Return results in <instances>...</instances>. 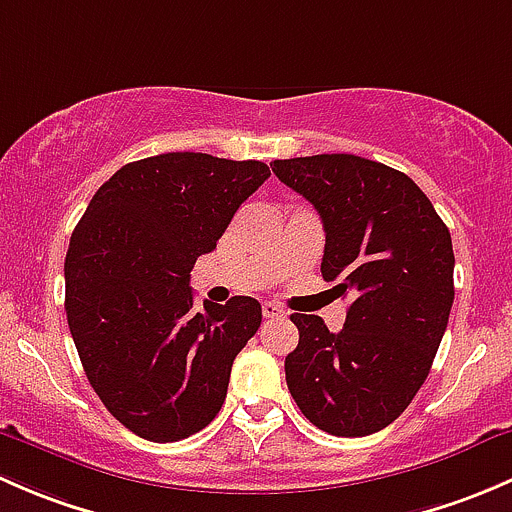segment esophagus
Instances as JSON below:
<instances>
[{"label":"esophagus","mask_w":512,"mask_h":512,"mask_svg":"<svg viewBox=\"0 0 512 512\" xmlns=\"http://www.w3.org/2000/svg\"><path fill=\"white\" fill-rule=\"evenodd\" d=\"M262 314H265L267 319L282 317V314H285V309H282L280 304H275V302H262Z\"/></svg>","instance_id":"34e87169"}]
</instances>
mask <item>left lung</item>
<instances>
[{
	"mask_svg": "<svg viewBox=\"0 0 512 512\" xmlns=\"http://www.w3.org/2000/svg\"><path fill=\"white\" fill-rule=\"evenodd\" d=\"M270 165L322 218V277L354 294L337 334L317 314H292L289 394L322 431L369 436L404 414L431 371L453 304L451 232L409 175L376 160L322 153Z\"/></svg>",
	"mask_w": 512,
	"mask_h": 512,
	"instance_id": "8db88e82",
	"label": "left lung"
}]
</instances>
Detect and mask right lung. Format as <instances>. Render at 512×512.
<instances>
[{
	"mask_svg": "<svg viewBox=\"0 0 512 512\" xmlns=\"http://www.w3.org/2000/svg\"><path fill=\"white\" fill-rule=\"evenodd\" d=\"M267 178L260 160H136L96 190L71 235L64 277L76 352L103 406L146 441L203 431L260 327L252 297L193 309L190 270Z\"/></svg>",
	"mask_w": 512,
	"mask_h": 512,
	"instance_id": "right-lung-1",
	"label": "right lung"
}]
</instances>
